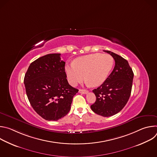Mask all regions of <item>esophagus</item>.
Here are the masks:
<instances>
[{"label": "esophagus", "mask_w": 157, "mask_h": 157, "mask_svg": "<svg viewBox=\"0 0 157 157\" xmlns=\"http://www.w3.org/2000/svg\"><path fill=\"white\" fill-rule=\"evenodd\" d=\"M79 93H82V94H87L88 93L87 90H86V89H79Z\"/></svg>", "instance_id": "1"}]
</instances>
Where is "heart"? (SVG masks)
<instances>
[{
	"instance_id": "obj_1",
	"label": "heart",
	"mask_w": 157,
	"mask_h": 157,
	"mask_svg": "<svg viewBox=\"0 0 157 157\" xmlns=\"http://www.w3.org/2000/svg\"><path fill=\"white\" fill-rule=\"evenodd\" d=\"M114 58L109 54L94 53L79 57L67 64L65 70L69 82L76 86L84 79L93 87L102 84L114 66Z\"/></svg>"
}]
</instances>
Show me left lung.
<instances>
[{
    "mask_svg": "<svg viewBox=\"0 0 157 157\" xmlns=\"http://www.w3.org/2000/svg\"><path fill=\"white\" fill-rule=\"evenodd\" d=\"M104 52L113 57L115 66L106 80L93 90L96 101L91 108L98 115L110 117L119 113L128 102L132 91L133 73L125 59L110 51Z\"/></svg>",
    "mask_w": 157,
    "mask_h": 157,
    "instance_id": "1",
    "label": "left lung"
}]
</instances>
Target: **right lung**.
<instances>
[{
	"label": "right lung",
	"instance_id": "obj_1",
	"mask_svg": "<svg viewBox=\"0 0 157 157\" xmlns=\"http://www.w3.org/2000/svg\"><path fill=\"white\" fill-rule=\"evenodd\" d=\"M60 53L41 56L29 66L24 78L29 101L36 113L47 121H55L69 113L78 89L70 86Z\"/></svg>",
	"mask_w": 157,
	"mask_h": 157
}]
</instances>
